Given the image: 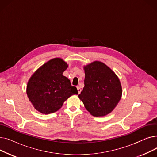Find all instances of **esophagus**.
Segmentation results:
<instances>
[{
    "instance_id": "34e87169",
    "label": "esophagus",
    "mask_w": 157,
    "mask_h": 157,
    "mask_svg": "<svg viewBox=\"0 0 157 157\" xmlns=\"http://www.w3.org/2000/svg\"><path fill=\"white\" fill-rule=\"evenodd\" d=\"M77 89H78V94H79L81 93V89L80 88L79 86H77Z\"/></svg>"
}]
</instances>
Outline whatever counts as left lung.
Segmentation results:
<instances>
[{"mask_svg": "<svg viewBox=\"0 0 157 157\" xmlns=\"http://www.w3.org/2000/svg\"><path fill=\"white\" fill-rule=\"evenodd\" d=\"M85 86L78 95L86 110L94 117L110 113L121 99L122 88L118 76L99 61L84 66Z\"/></svg>", "mask_w": 157, "mask_h": 157, "instance_id": "8db88e82", "label": "left lung"}]
</instances>
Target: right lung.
Segmentation results:
<instances>
[{
    "label": "right lung",
    "instance_id": "right-lung-1",
    "mask_svg": "<svg viewBox=\"0 0 157 157\" xmlns=\"http://www.w3.org/2000/svg\"><path fill=\"white\" fill-rule=\"evenodd\" d=\"M68 65L60 58L49 60L29 79L27 94L34 108L43 114H50L61 108L72 95L78 94L76 87L63 76Z\"/></svg>",
    "mask_w": 157,
    "mask_h": 157
}]
</instances>
